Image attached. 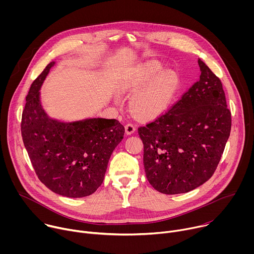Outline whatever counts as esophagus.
<instances>
[{"mask_svg":"<svg viewBox=\"0 0 254 254\" xmlns=\"http://www.w3.org/2000/svg\"><path fill=\"white\" fill-rule=\"evenodd\" d=\"M125 128H126V133L127 134H131V133H133L135 131V126L133 124L126 125Z\"/></svg>","mask_w":254,"mask_h":254,"instance_id":"34e87169","label":"esophagus"}]
</instances>
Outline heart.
<instances>
[{"instance_id": "1", "label": "heart", "mask_w": 254, "mask_h": 254, "mask_svg": "<svg viewBox=\"0 0 254 254\" xmlns=\"http://www.w3.org/2000/svg\"><path fill=\"white\" fill-rule=\"evenodd\" d=\"M162 69L160 64H150L140 69L130 82L129 89L136 91L153 79L131 100L133 113L140 118L154 119L163 114L176 93L179 84L177 73L167 70L159 75Z\"/></svg>"}]
</instances>
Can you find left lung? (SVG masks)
I'll list each match as a JSON object with an SVG mask.
<instances>
[{
	"mask_svg": "<svg viewBox=\"0 0 254 254\" xmlns=\"http://www.w3.org/2000/svg\"><path fill=\"white\" fill-rule=\"evenodd\" d=\"M200 79L154 122L139 127L150 184L167 195L187 193L214 174L231 130L221 80L201 60Z\"/></svg>",
	"mask_w": 254,
	"mask_h": 254,
	"instance_id": "obj_1",
	"label": "left lung"
}]
</instances>
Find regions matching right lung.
Listing matches in <instances>:
<instances>
[{"mask_svg":"<svg viewBox=\"0 0 254 254\" xmlns=\"http://www.w3.org/2000/svg\"><path fill=\"white\" fill-rule=\"evenodd\" d=\"M55 62L31 84L22 114L21 133L36 175L52 192L69 198L94 193L125 127L118 120L87 119L61 123L50 119L39 89Z\"/></svg>","mask_w":254,"mask_h":254,"instance_id":"1","label":"right lung"}]
</instances>
